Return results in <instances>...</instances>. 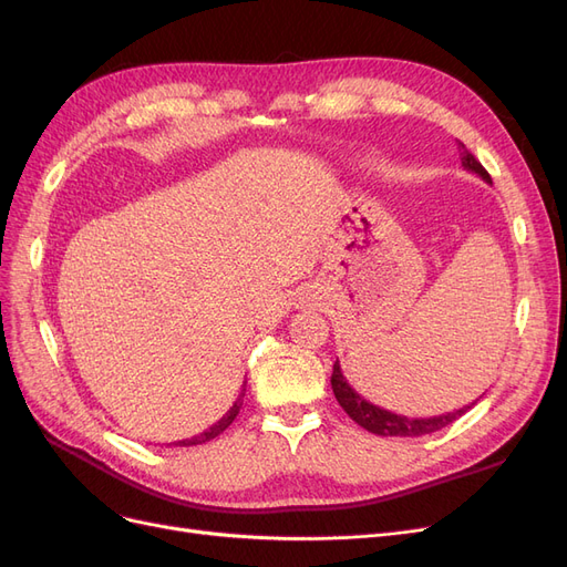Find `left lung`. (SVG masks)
<instances>
[{"label": "left lung", "mask_w": 567, "mask_h": 567, "mask_svg": "<svg viewBox=\"0 0 567 567\" xmlns=\"http://www.w3.org/2000/svg\"><path fill=\"white\" fill-rule=\"evenodd\" d=\"M458 151H461L463 167L471 169V173H475L477 177H483L487 184H492V177L487 175V169L477 163V158L461 142H458ZM331 388H333L338 404L346 409V414L354 423L367 427L369 433L383 435V437H421V435L437 433V431H442V427L452 425L456 419H461L473 406V404H466V406L450 411V414L431 416V419H409V416L392 414V411H388V409H381V406L367 402L362 394H359L354 388H350L346 375H342V371H340L338 359H336L333 373H331Z\"/></svg>", "instance_id": "8db88e82"}]
</instances>
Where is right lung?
<instances>
[{
    "label": "right lung",
    "instance_id": "1",
    "mask_svg": "<svg viewBox=\"0 0 567 567\" xmlns=\"http://www.w3.org/2000/svg\"><path fill=\"white\" fill-rule=\"evenodd\" d=\"M244 398H246V383H244V388H241V392H238V398H236V402L231 404V409L227 411L225 416H221L215 425H210L208 431H203L200 435H194V437H188V440H179V442H173L175 447H194V444H203V442H210V440H215L219 433H225L227 427L234 423V419L238 416V411H241V406H244Z\"/></svg>",
    "mask_w": 567,
    "mask_h": 567
}]
</instances>
